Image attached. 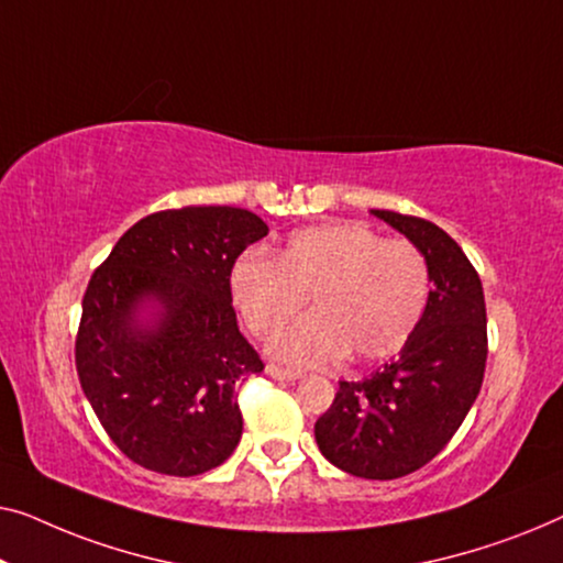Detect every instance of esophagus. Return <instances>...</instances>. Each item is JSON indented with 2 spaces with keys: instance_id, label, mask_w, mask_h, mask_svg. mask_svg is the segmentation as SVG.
Wrapping results in <instances>:
<instances>
[{
  "instance_id": "34e87169",
  "label": "esophagus",
  "mask_w": 563,
  "mask_h": 563,
  "mask_svg": "<svg viewBox=\"0 0 563 563\" xmlns=\"http://www.w3.org/2000/svg\"><path fill=\"white\" fill-rule=\"evenodd\" d=\"M265 372H267V375H271L273 379H280V383H296V379L300 377V372L278 367V364H267Z\"/></svg>"
}]
</instances>
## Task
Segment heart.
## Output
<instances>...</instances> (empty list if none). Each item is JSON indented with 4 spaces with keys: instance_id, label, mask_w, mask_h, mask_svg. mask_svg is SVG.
<instances>
[{
    "instance_id": "heart-1",
    "label": "heart",
    "mask_w": 563,
    "mask_h": 563,
    "mask_svg": "<svg viewBox=\"0 0 563 563\" xmlns=\"http://www.w3.org/2000/svg\"><path fill=\"white\" fill-rule=\"evenodd\" d=\"M229 288L257 336L283 329L308 300L311 316L280 331L267 350L290 367H329L346 354L375 362L400 352L423 319L431 275L416 244L339 221L300 229L278 260L242 257Z\"/></svg>"
}]
</instances>
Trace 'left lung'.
<instances>
[{
    "label": "left lung",
    "mask_w": 563,
    "mask_h": 563,
    "mask_svg": "<svg viewBox=\"0 0 563 563\" xmlns=\"http://www.w3.org/2000/svg\"><path fill=\"white\" fill-rule=\"evenodd\" d=\"M423 252L431 290L423 319L398 357L360 383H339L313 426L321 454L364 479H398L446 446L477 400L487 362L482 280L441 227L372 209Z\"/></svg>",
    "instance_id": "8db88e82"
}]
</instances>
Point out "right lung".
Segmentation results:
<instances>
[{
    "label": "right lung",
    "instance_id": "1",
    "mask_svg": "<svg viewBox=\"0 0 563 563\" xmlns=\"http://www.w3.org/2000/svg\"><path fill=\"white\" fill-rule=\"evenodd\" d=\"M271 232L234 206L157 211L91 275L76 336L86 400L122 454L194 477L242 439L236 387L263 372L232 308L234 260Z\"/></svg>",
    "mask_w": 563,
    "mask_h": 563
}]
</instances>
